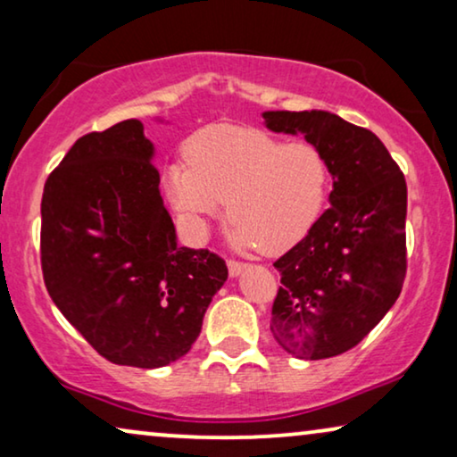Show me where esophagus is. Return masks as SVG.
Masks as SVG:
<instances>
[{
    "instance_id": "obj_1",
    "label": "esophagus",
    "mask_w": 457,
    "mask_h": 457,
    "mask_svg": "<svg viewBox=\"0 0 457 457\" xmlns=\"http://www.w3.org/2000/svg\"><path fill=\"white\" fill-rule=\"evenodd\" d=\"M245 270V264L243 262H237V260H228V274L230 277H239V274Z\"/></svg>"
}]
</instances>
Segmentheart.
<instances>
[{"instance_id": "b5f03b06", "label": "heart", "mask_w": 457, "mask_h": 457, "mask_svg": "<svg viewBox=\"0 0 457 457\" xmlns=\"http://www.w3.org/2000/svg\"><path fill=\"white\" fill-rule=\"evenodd\" d=\"M185 152L189 162L164 168L168 199L197 235L228 204L230 241L243 252H287L310 233L327 202L328 162L310 141L212 127L193 135Z\"/></svg>"}]
</instances>
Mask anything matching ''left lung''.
Segmentation results:
<instances>
[{"instance_id":"1","label":"left lung","mask_w":457,"mask_h":457,"mask_svg":"<svg viewBox=\"0 0 457 457\" xmlns=\"http://www.w3.org/2000/svg\"><path fill=\"white\" fill-rule=\"evenodd\" d=\"M272 133L303 135L333 177L330 208L274 262L270 330L287 353L324 360L358 345L402 293L408 187L383 141L324 110L264 112Z\"/></svg>"}]
</instances>
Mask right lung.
I'll list each match as a JSON object with an SVG mask.
<instances>
[{
    "label": "right lung",
    "instance_id": "add662e5",
    "mask_svg": "<svg viewBox=\"0 0 457 457\" xmlns=\"http://www.w3.org/2000/svg\"><path fill=\"white\" fill-rule=\"evenodd\" d=\"M141 120L74 143L41 199L49 297L99 355L162 368L189 352L228 277L208 249L180 247Z\"/></svg>",
    "mask_w": 457,
    "mask_h": 457
}]
</instances>
